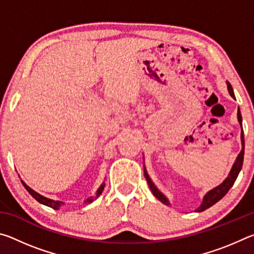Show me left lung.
<instances>
[{"instance_id": "left-lung-1", "label": "left lung", "mask_w": 254, "mask_h": 254, "mask_svg": "<svg viewBox=\"0 0 254 254\" xmlns=\"http://www.w3.org/2000/svg\"><path fill=\"white\" fill-rule=\"evenodd\" d=\"M226 84H227V89H229L230 95L233 98H235L233 88H232L231 84L229 83V81H226ZM238 120H239L240 126L242 127V117H241L240 109L238 111ZM241 143H242V150H241V152L239 153L238 158H236V160L234 162L233 167H232V169L230 171L229 176H227V178L221 185H218L217 187L213 188L212 190H209L207 194L204 196L203 203H201L199 207L196 209V212H203V210L209 208L210 206H213L215 203H217L218 200H221L223 197H224L227 194V191H229L231 187L234 185L235 180H236V178H238L239 173L241 171V168H242V165H243V158H244V133H243V128L241 130ZM144 177H145V179H147V183L149 185L150 189H151L152 194L156 196L157 198L161 201V203L166 204V205H170L168 198H167V197L163 195L162 192L159 190V189L156 186H154V184L152 183V180L150 179L145 168H144Z\"/></svg>"}]
</instances>
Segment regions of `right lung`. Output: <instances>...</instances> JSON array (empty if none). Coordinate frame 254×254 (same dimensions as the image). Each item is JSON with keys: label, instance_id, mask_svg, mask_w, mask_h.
<instances>
[{"label": "right lung", "instance_id": "add662e5", "mask_svg": "<svg viewBox=\"0 0 254 254\" xmlns=\"http://www.w3.org/2000/svg\"><path fill=\"white\" fill-rule=\"evenodd\" d=\"M21 183H22V185L24 186V188L27 189V190L29 191V194L31 195L34 199L39 201V203L44 204V205H46V206H48V207H51V208H54V209H59L60 206L64 205V201L49 199V198H47V197H45V196H42V195H40V194H38L37 191H34L33 189L30 188V187L28 186V185L23 182V180H21ZM104 187H105V184L103 183V184L101 185V186H100V188L97 189L96 195H95V196H92L91 198H88L87 200H86V203H92V201H93L94 199H96L97 197L102 194V191H103V189H104Z\"/></svg>", "mask_w": 254, "mask_h": 254}]
</instances>
